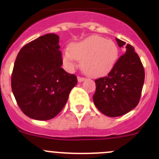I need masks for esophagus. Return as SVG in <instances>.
Returning a JSON list of instances; mask_svg holds the SVG:
<instances>
[{
  "mask_svg": "<svg viewBox=\"0 0 159 159\" xmlns=\"http://www.w3.org/2000/svg\"><path fill=\"white\" fill-rule=\"evenodd\" d=\"M86 80V78H84V77H81V76H78V81L80 83V82H83V81H84Z\"/></svg>",
  "mask_w": 159,
  "mask_h": 159,
  "instance_id": "1",
  "label": "esophagus"
}]
</instances>
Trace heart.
I'll use <instances>...</instances> for the list:
<instances>
[{"label": "heart", "instance_id": "b5f03b06", "mask_svg": "<svg viewBox=\"0 0 159 159\" xmlns=\"http://www.w3.org/2000/svg\"><path fill=\"white\" fill-rule=\"evenodd\" d=\"M118 48L112 40L99 36H92L71 44L63 52V61L69 69L76 67L79 60L84 71L93 77L107 74L118 57Z\"/></svg>", "mask_w": 159, "mask_h": 159}]
</instances>
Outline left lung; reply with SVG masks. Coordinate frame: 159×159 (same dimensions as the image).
Wrapping results in <instances>:
<instances>
[{"label": "left lung", "instance_id": "1", "mask_svg": "<svg viewBox=\"0 0 159 159\" xmlns=\"http://www.w3.org/2000/svg\"><path fill=\"white\" fill-rule=\"evenodd\" d=\"M127 51L118 59L108 75L95 80L93 101L99 111L109 117L127 114L138 105L141 97L145 71L139 57L130 44L116 38Z\"/></svg>", "mask_w": 159, "mask_h": 159}]
</instances>
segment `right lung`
<instances>
[{
  "label": "right lung",
  "instance_id": "obj_1",
  "mask_svg": "<svg viewBox=\"0 0 159 159\" xmlns=\"http://www.w3.org/2000/svg\"><path fill=\"white\" fill-rule=\"evenodd\" d=\"M62 64L57 35H43L22 47L14 63L11 87L25 115L48 120L62 111L77 84V77L66 72Z\"/></svg>",
  "mask_w": 159,
  "mask_h": 159
}]
</instances>
